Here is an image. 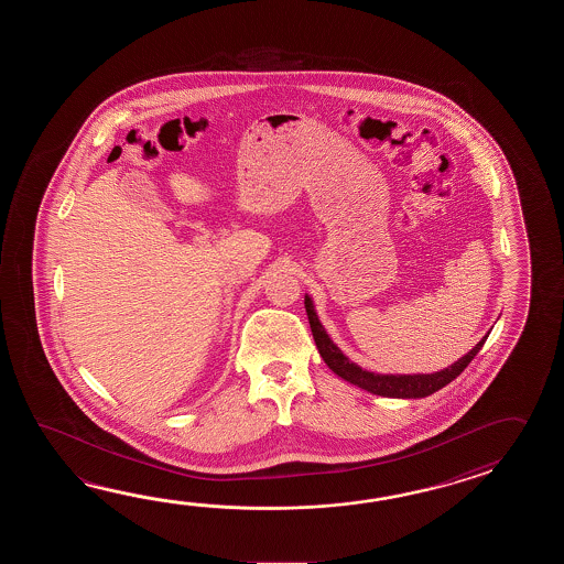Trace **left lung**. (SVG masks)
Here are the masks:
<instances>
[{"label":"left lung","instance_id":"8db88e82","mask_svg":"<svg viewBox=\"0 0 564 564\" xmlns=\"http://www.w3.org/2000/svg\"><path fill=\"white\" fill-rule=\"evenodd\" d=\"M304 306L308 314V323H311L312 336L316 348L321 352L324 362L328 365V369L338 375L340 379H345L350 384L369 391L372 395L391 397V399H421V397L432 395L435 391H440L442 387L452 383L459 372L468 367L471 359L479 352V348L484 347L488 335L479 340L476 347L466 352L462 359H457L454 365L445 367L442 371L435 372H411V375H393V372H372L359 367L357 362L348 359L347 355L336 347L333 338L326 333L316 306L312 302L311 296H304Z\"/></svg>","mask_w":564,"mask_h":564}]
</instances>
